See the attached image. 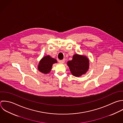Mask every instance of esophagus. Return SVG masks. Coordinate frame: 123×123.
I'll list each match as a JSON object with an SVG mask.
<instances>
[{
	"instance_id": "34e87169",
	"label": "esophagus",
	"mask_w": 123,
	"mask_h": 123,
	"mask_svg": "<svg viewBox=\"0 0 123 123\" xmlns=\"http://www.w3.org/2000/svg\"><path fill=\"white\" fill-rule=\"evenodd\" d=\"M65 61H66V59L64 58V59H63L62 60H60V61H59V62L63 64V63H64L65 62Z\"/></svg>"
}]
</instances>
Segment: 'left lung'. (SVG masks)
Instances as JSON below:
<instances>
[{"label": "left lung", "mask_w": 123, "mask_h": 123, "mask_svg": "<svg viewBox=\"0 0 123 123\" xmlns=\"http://www.w3.org/2000/svg\"><path fill=\"white\" fill-rule=\"evenodd\" d=\"M67 65L72 75L79 77L84 75L88 71L90 61L86 55L76 54L73 55L72 60L68 62Z\"/></svg>", "instance_id": "1"}]
</instances>
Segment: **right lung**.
Masks as SVG:
<instances>
[{"label": "right lung", "mask_w": 123, "mask_h": 123, "mask_svg": "<svg viewBox=\"0 0 123 123\" xmlns=\"http://www.w3.org/2000/svg\"><path fill=\"white\" fill-rule=\"evenodd\" d=\"M57 63V60L49 55L44 56L39 61L37 67L38 69L43 74H48L51 71L53 65Z\"/></svg>", "instance_id": "right-lung-1"}]
</instances>
